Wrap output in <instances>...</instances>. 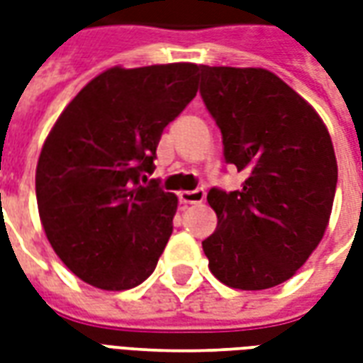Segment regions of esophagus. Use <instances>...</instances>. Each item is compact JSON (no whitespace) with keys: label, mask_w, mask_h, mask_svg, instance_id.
<instances>
[{"label":"esophagus","mask_w":363,"mask_h":363,"mask_svg":"<svg viewBox=\"0 0 363 363\" xmlns=\"http://www.w3.org/2000/svg\"><path fill=\"white\" fill-rule=\"evenodd\" d=\"M182 204H202L206 198V190L204 189H196V190H184L179 194Z\"/></svg>","instance_id":"1"}]
</instances>
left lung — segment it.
Returning a JSON list of instances; mask_svg holds the SVG:
<instances>
[{
    "label": "left lung",
    "instance_id": "1",
    "mask_svg": "<svg viewBox=\"0 0 363 363\" xmlns=\"http://www.w3.org/2000/svg\"><path fill=\"white\" fill-rule=\"evenodd\" d=\"M200 95L241 190L213 186L218 228L202 241L210 270L237 289L289 280L320 243L336 192L335 150L309 103L260 67L200 66Z\"/></svg>",
    "mask_w": 363,
    "mask_h": 363
}]
</instances>
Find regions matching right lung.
<instances>
[{"label": "right lung", "mask_w": 363, "mask_h": 363, "mask_svg": "<svg viewBox=\"0 0 363 363\" xmlns=\"http://www.w3.org/2000/svg\"><path fill=\"white\" fill-rule=\"evenodd\" d=\"M196 64L112 67L60 114L36 165L38 213L62 262L101 289L147 280L177 196L147 181L169 122L198 91Z\"/></svg>", "instance_id": "add662e5"}]
</instances>
